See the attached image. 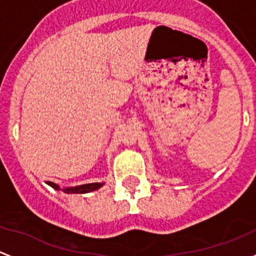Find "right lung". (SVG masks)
<instances>
[{
    "instance_id": "add662e5",
    "label": "right lung",
    "mask_w": 256,
    "mask_h": 256,
    "mask_svg": "<svg viewBox=\"0 0 256 256\" xmlns=\"http://www.w3.org/2000/svg\"><path fill=\"white\" fill-rule=\"evenodd\" d=\"M46 184L50 187H52L54 190L59 191H64L65 194H88V192L96 191L98 190L100 187L104 186V182H92V184H85V185H78V186H72V187H60L59 185H56L55 182H52V181H46Z\"/></svg>"
}]
</instances>
